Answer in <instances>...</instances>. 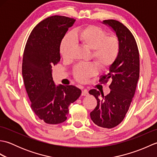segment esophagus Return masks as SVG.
I'll return each mask as SVG.
<instances>
[{
  "label": "esophagus",
  "instance_id": "obj_1",
  "mask_svg": "<svg viewBox=\"0 0 157 157\" xmlns=\"http://www.w3.org/2000/svg\"><path fill=\"white\" fill-rule=\"evenodd\" d=\"M88 94H88V92L87 90H86V89L83 90L82 92V96H88Z\"/></svg>",
  "mask_w": 157,
  "mask_h": 157
}]
</instances>
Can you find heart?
<instances>
[{
  "label": "heart",
  "mask_w": 157,
  "mask_h": 157,
  "mask_svg": "<svg viewBox=\"0 0 157 157\" xmlns=\"http://www.w3.org/2000/svg\"><path fill=\"white\" fill-rule=\"evenodd\" d=\"M75 43L92 49V57L101 69L110 67L117 59L120 42L117 36L109 34L97 25H88L76 29L73 37L67 36L63 39L60 52L65 60L71 58ZM94 63H79L73 68L74 78L79 82H85L97 74L98 67Z\"/></svg>",
  "instance_id": "b5f03b06"
}]
</instances>
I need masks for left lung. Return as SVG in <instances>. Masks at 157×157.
Listing matches in <instances>:
<instances>
[{"label": "left lung", "mask_w": 157, "mask_h": 157, "mask_svg": "<svg viewBox=\"0 0 157 157\" xmlns=\"http://www.w3.org/2000/svg\"><path fill=\"white\" fill-rule=\"evenodd\" d=\"M103 23L114 29L120 42L117 59L110 67L109 72L100 78L106 84L110 79L111 91L104 96L95 89L90 90L97 105L90 113L96 125L104 128H115L121 123L128 112L134 96L140 74V56L136 40L129 29L117 20H105Z\"/></svg>", "instance_id": "obj_1"}]
</instances>
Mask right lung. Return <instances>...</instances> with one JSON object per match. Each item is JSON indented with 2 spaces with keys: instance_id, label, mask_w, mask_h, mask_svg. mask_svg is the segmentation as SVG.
Here are the masks:
<instances>
[{
  "instance_id": "1",
  "label": "right lung",
  "mask_w": 157,
  "mask_h": 157,
  "mask_svg": "<svg viewBox=\"0 0 157 157\" xmlns=\"http://www.w3.org/2000/svg\"><path fill=\"white\" fill-rule=\"evenodd\" d=\"M75 19L54 15L40 22L26 42L22 62L24 86L31 108L48 124H59L67 118L69 106L81 95L74 86H56L52 67L60 61V45Z\"/></svg>"
}]
</instances>
